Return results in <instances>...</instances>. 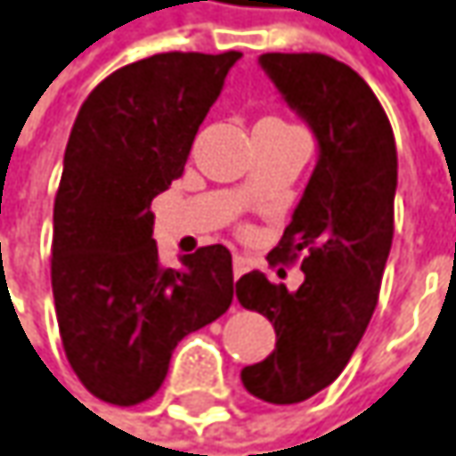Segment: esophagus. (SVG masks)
I'll use <instances>...</instances> for the list:
<instances>
[{"label":"esophagus","mask_w":456,"mask_h":456,"mask_svg":"<svg viewBox=\"0 0 456 456\" xmlns=\"http://www.w3.org/2000/svg\"><path fill=\"white\" fill-rule=\"evenodd\" d=\"M248 272V259H243V256H233V277L239 280L240 274H246Z\"/></svg>","instance_id":"obj_1"}]
</instances>
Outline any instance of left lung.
<instances>
[{
  "mask_svg": "<svg viewBox=\"0 0 456 456\" xmlns=\"http://www.w3.org/2000/svg\"><path fill=\"white\" fill-rule=\"evenodd\" d=\"M259 66L318 141L310 174L280 246L305 282L289 292L262 272L236 282V297L274 326L264 362L240 370L254 398L292 405L329 387L349 364L377 307L393 246L398 153L390 120L354 69L323 53H264Z\"/></svg>",
  "mask_w": 456,
  "mask_h": 456,
  "instance_id": "left-lung-1",
  "label": "left lung"
}]
</instances>
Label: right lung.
<instances>
[{"label":"right lung","instance_id":"right-lung-1","mask_svg":"<svg viewBox=\"0 0 456 456\" xmlns=\"http://www.w3.org/2000/svg\"><path fill=\"white\" fill-rule=\"evenodd\" d=\"M240 58L156 53L84 100L53 205L51 282L63 352L81 385L112 405L149 400L176 344L233 300L225 246L159 262L151 200L182 176L194 135Z\"/></svg>","mask_w":456,"mask_h":456}]
</instances>
